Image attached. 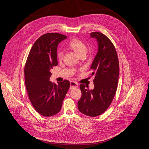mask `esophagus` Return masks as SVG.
Returning a JSON list of instances; mask_svg holds the SVG:
<instances>
[{
	"instance_id": "1",
	"label": "esophagus",
	"mask_w": 149,
	"mask_h": 149,
	"mask_svg": "<svg viewBox=\"0 0 149 149\" xmlns=\"http://www.w3.org/2000/svg\"><path fill=\"white\" fill-rule=\"evenodd\" d=\"M78 87V84L77 83H76L74 81H71L70 82V89H75V88H77Z\"/></svg>"
}]
</instances>
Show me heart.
I'll return each mask as SVG.
<instances>
[{"label":"heart","instance_id":"obj_1","mask_svg":"<svg viewBox=\"0 0 149 149\" xmlns=\"http://www.w3.org/2000/svg\"><path fill=\"white\" fill-rule=\"evenodd\" d=\"M69 46L74 50L79 56L85 54L87 51V47L85 44L78 40H73L71 41L69 43ZM64 55L63 50H59L57 51V56L59 60H61L63 58Z\"/></svg>","mask_w":149,"mask_h":149}]
</instances>
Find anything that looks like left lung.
I'll use <instances>...</instances> for the list:
<instances>
[{
    "instance_id": "8db88e82",
    "label": "left lung",
    "mask_w": 149,
    "mask_h": 149,
    "mask_svg": "<svg viewBox=\"0 0 149 149\" xmlns=\"http://www.w3.org/2000/svg\"><path fill=\"white\" fill-rule=\"evenodd\" d=\"M91 37L98 43V52L93 61L91 69L94 88L85 89L80 84L82 93L78 101L79 111L90 117L103 113L110 106L116 93L119 77V63L116 50L110 40L100 32H92Z\"/></svg>"
}]
</instances>
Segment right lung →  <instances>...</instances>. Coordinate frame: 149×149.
I'll return each mask as SVG.
<instances>
[{
	"mask_svg": "<svg viewBox=\"0 0 149 149\" xmlns=\"http://www.w3.org/2000/svg\"><path fill=\"white\" fill-rule=\"evenodd\" d=\"M66 36L49 33L40 37L29 52L24 68L25 84L29 98L36 111L45 117L58 113L70 87L65 80L57 82L50 81V70L57 66V48Z\"/></svg>",
	"mask_w": 149,
	"mask_h": 149,
	"instance_id": "add662e5",
	"label": "right lung"
}]
</instances>
